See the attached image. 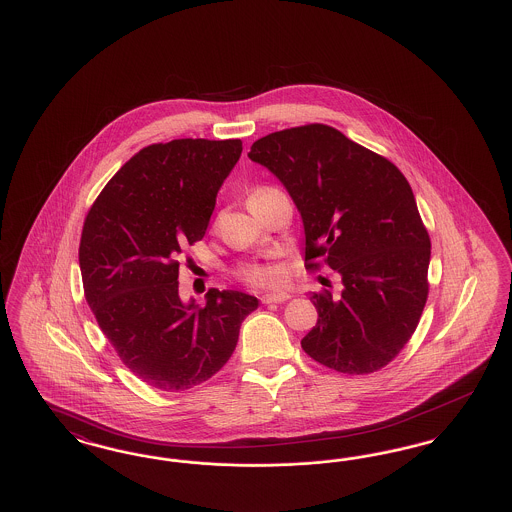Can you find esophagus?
<instances>
[{
    "label": "esophagus",
    "instance_id": "34e87169",
    "mask_svg": "<svg viewBox=\"0 0 512 512\" xmlns=\"http://www.w3.org/2000/svg\"><path fill=\"white\" fill-rule=\"evenodd\" d=\"M288 299H290L288 293H267V295L261 297V301H263L265 305H270V303H284V301H288Z\"/></svg>",
    "mask_w": 512,
    "mask_h": 512
}]
</instances>
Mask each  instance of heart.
<instances>
[{
	"label": "heart",
	"instance_id": "b5f03b06",
	"mask_svg": "<svg viewBox=\"0 0 512 512\" xmlns=\"http://www.w3.org/2000/svg\"><path fill=\"white\" fill-rule=\"evenodd\" d=\"M267 190L268 188L255 190L253 194L249 195V199L255 197V195L263 194ZM238 274H240V278L244 280L245 284H249L253 288H278L284 282V272H282L280 265H276V263L247 265V267L240 268Z\"/></svg>",
	"mask_w": 512,
	"mask_h": 512
}]
</instances>
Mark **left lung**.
Masks as SVG:
<instances>
[{
    "label": "left lung",
    "instance_id": "8db88e82",
    "mask_svg": "<svg viewBox=\"0 0 512 512\" xmlns=\"http://www.w3.org/2000/svg\"><path fill=\"white\" fill-rule=\"evenodd\" d=\"M247 155L292 195L305 267L341 276L340 297L311 293L318 320L303 351L343 374L390 365L411 340L430 286V236L403 172L320 122L272 132Z\"/></svg>",
    "mask_w": 512,
    "mask_h": 512
}]
</instances>
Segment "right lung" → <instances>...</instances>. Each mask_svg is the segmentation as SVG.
<instances>
[{
    "mask_svg": "<svg viewBox=\"0 0 512 512\" xmlns=\"http://www.w3.org/2000/svg\"><path fill=\"white\" fill-rule=\"evenodd\" d=\"M242 140L184 138L126 161L90 207L78 261L86 301L122 365L147 386L184 391L232 357L259 301L209 290L205 307L178 295V259L205 236Z\"/></svg>",
    "mask_w": 512,
    "mask_h": 512,
    "instance_id": "add662e5",
    "label": "right lung"
}]
</instances>
